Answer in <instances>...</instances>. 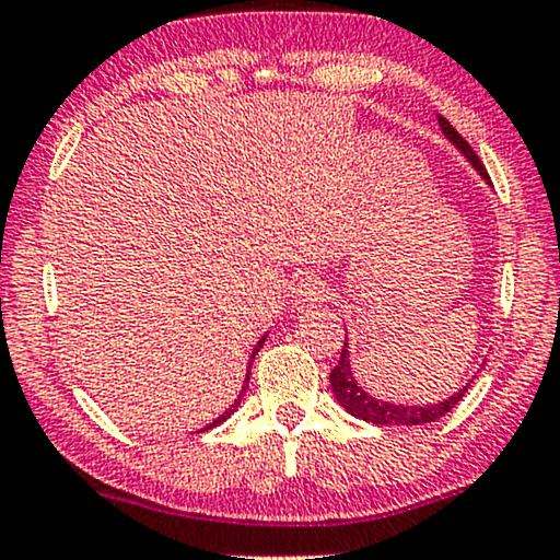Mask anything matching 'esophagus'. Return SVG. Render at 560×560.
I'll list each match as a JSON object with an SVG mask.
<instances>
[{
	"label": "esophagus",
	"instance_id": "1",
	"mask_svg": "<svg viewBox=\"0 0 560 560\" xmlns=\"http://www.w3.org/2000/svg\"><path fill=\"white\" fill-rule=\"evenodd\" d=\"M326 298H329V288H326V282L322 278H316V275H308V278H303L293 288V303L298 311L318 306V303H324Z\"/></svg>",
	"mask_w": 560,
	"mask_h": 560
}]
</instances>
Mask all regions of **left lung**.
Returning <instances> with one entry per match:
<instances>
[{"mask_svg": "<svg viewBox=\"0 0 560 560\" xmlns=\"http://www.w3.org/2000/svg\"><path fill=\"white\" fill-rule=\"evenodd\" d=\"M438 122H440L442 133H445L447 141L453 143V147L460 151L463 156H466V162L474 166L478 174H481V179H486V185H491L489 174H486V166L481 164V159L476 156V151L468 147L466 138L457 133V130L450 126V122L442 118V115H438ZM474 377H470L466 386L457 388L453 396L442 398V401H434V404H390V401H386V398H377L373 394H368V390L360 386L358 377H354L352 362H350V345H347V337H345L342 358H339L337 368L331 370L329 383H331V390H334V396H337L339 406H345L347 413H352V417L362 419V422L383 424V427H419V424L438 422V419L445 417L450 409H455L457 401L466 396V390L470 388V383H474Z\"/></svg>", "mask_w": 560, "mask_h": 560, "instance_id": "8db88e82", "label": "left lung"}]
</instances>
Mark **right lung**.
<instances>
[{"instance_id":"obj_1","label":"right lung","mask_w":560,"mask_h":560,"mask_svg":"<svg viewBox=\"0 0 560 560\" xmlns=\"http://www.w3.org/2000/svg\"><path fill=\"white\" fill-rule=\"evenodd\" d=\"M265 339H267V334H265V337H262V339H259V342H257V347H254V352H252V360H254V354H257V352H259V347H262V345H265ZM252 360H249V370H246V377H244V386H242V390H238V396L234 398V404H231V406H229V409H226V411H223V413H221V417H218V419H213V422H210L208 427H202V430H200V432H206V430H213V427H218V424H221V422H226V419L231 417V413H234V411L238 409V404H242V398H244L246 383H249V375H252Z\"/></svg>"}]
</instances>
